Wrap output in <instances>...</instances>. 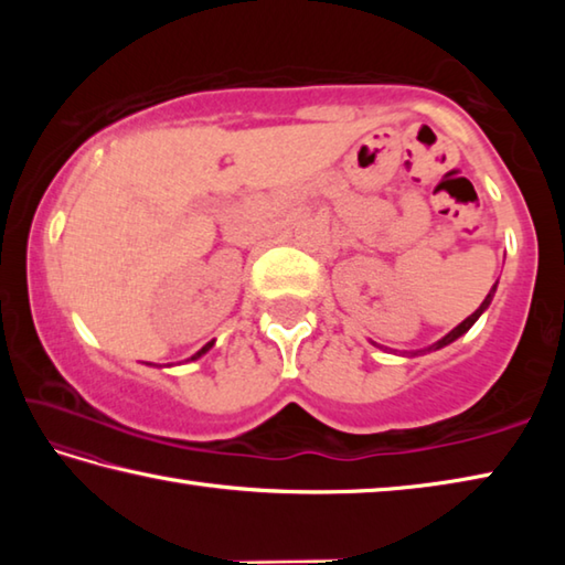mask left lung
<instances>
[{
  "label": "left lung",
  "instance_id": "left-lung-1",
  "mask_svg": "<svg viewBox=\"0 0 565 565\" xmlns=\"http://www.w3.org/2000/svg\"><path fill=\"white\" fill-rule=\"evenodd\" d=\"M495 284H499V281H495ZM495 284H493V289L489 291V296H486V299H483V303L481 306H478V309L471 313V317H468V319H463L461 323H458V327L454 329V331H448L446 333V337L444 339H438L436 343H431V347H428V349H420V351H414V353H411V356H418V353H428V351H438V349H444V347H448V343H454L458 337H463V333L468 331V329H471L473 327V323L478 321V317H481V313L486 311V309H489V306H491V299H493V294H495Z\"/></svg>",
  "mask_w": 565,
  "mask_h": 565
}]
</instances>
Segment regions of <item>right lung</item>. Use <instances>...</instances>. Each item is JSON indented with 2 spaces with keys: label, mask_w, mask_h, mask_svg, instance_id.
<instances>
[{
  "label": "right lung",
  "mask_w": 565,
  "mask_h": 565,
  "mask_svg": "<svg viewBox=\"0 0 565 565\" xmlns=\"http://www.w3.org/2000/svg\"><path fill=\"white\" fill-rule=\"evenodd\" d=\"M209 349H212V343H206V347H204V349H199V351H196V353H194V356H191V361H196V359H199V356H204V353H206V351H209Z\"/></svg>",
  "instance_id": "1"
}]
</instances>
